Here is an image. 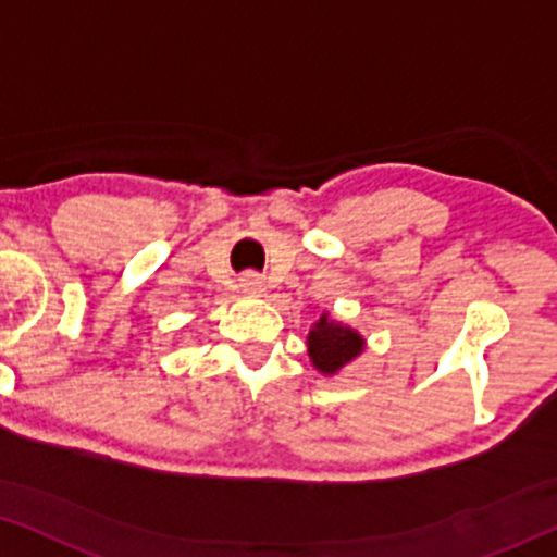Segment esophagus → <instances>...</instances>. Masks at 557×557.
Here are the masks:
<instances>
[{"label":"esophagus","instance_id":"esophagus-1","mask_svg":"<svg viewBox=\"0 0 557 557\" xmlns=\"http://www.w3.org/2000/svg\"><path fill=\"white\" fill-rule=\"evenodd\" d=\"M240 290H244L246 296L261 298L267 293V285H264V280L259 277V274H246V277L240 280Z\"/></svg>","mask_w":557,"mask_h":557}]
</instances>
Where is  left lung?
<instances>
[{"mask_svg":"<svg viewBox=\"0 0 557 557\" xmlns=\"http://www.w3.org/2000/svg\"><path fill=\"white\" fill-rule=\"evenodd\" d=\"M306 345L308 358L321 376H337L345 366H350L366 350V337L343 321L332 319L330 311H324L308 330Z\"/></svg>","mask_w":557,"mask_h":557,"instance_id":"8db88e82","label":"left lung"}]
</instances>
